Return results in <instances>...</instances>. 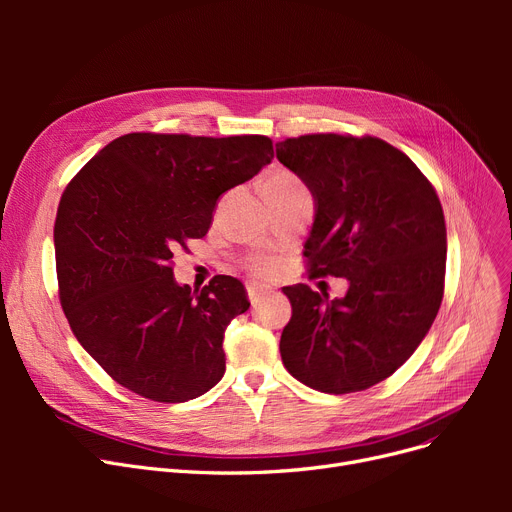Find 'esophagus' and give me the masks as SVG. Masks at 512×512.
Masks as SVG:
<instances>
[{"label": "esophagus", "mask_w": 512, "mask_h": 512, "mask_svg": "<svg viewBox=\"0 0 512 512\" xmlns=\"http://www.w3.org/2000/svg\"><path fill=\"white\" fill-rule=\"evenodd\" d=\"M247 292H249V299L253 305H257L263 297H267V294H272V286L267 284H261V282H249L247 284Z\"/></svg>", "instance_id": "obj_1"}]
</instances>
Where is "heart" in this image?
I'll list each match as a JSON object with an SVG mask.
<instances>
[{
	"mask_svg": "<svg viewBox=\"0 0 512 512\" xmlns=\"http://www.w3.org/2000/svg\"><path fill=\"white\" fill-rule=\"evenodd\" d=\"M267 182L290 184V182H299V180L294 178L292 174H288V172H278V174H274ZM253 272H255L257 276H272V274L276 272V263H274L272 259H257V261L253 263Z\"/></svg>",
	"mask_w": 512,
	"mask_h": 512,
	"instance_id": "obj_1",
	"label": "heart"
}]
</instances>
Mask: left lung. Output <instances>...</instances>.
I'll use <instances>...</instances> for the list:
<instances>
[{
	"label": "left lung",
	"mask_w": 512,
	"mask_h": 512,
	"mask_svg": "<svg viewBox=\"0 0 512 512\" xmlns=\"http://www.w3.org/2000/svg\"><path fill=\"white\" fill-rule=\"evenodd\" d=\"M276 157L315 201L309 274L348 282L342 299L307 284L282 288L292 305L280 338L284 367L326 394L365 390L415 353L438 315L446 272L440 199L382 139L305 134L276 143Z\"/></svg>",
	"instance_id": "obj_1"
}]
</instances>
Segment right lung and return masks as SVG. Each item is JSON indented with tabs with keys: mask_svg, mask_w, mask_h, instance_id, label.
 I'll list each match as a JSON object with an SVG mask.
<instances>
[{
	"mask_svg": "<svg viewBox=\"0 0 512 512\" xmlns=\"http://www.w3.org/2000/svg\"><path fill=\"white\" fill-rule=\"evenodd\" d=\"M274 159L261 134L130 132L105 145L62 195L53 245L60 301L85 351L124 388L186 402L224 378V332L247 290L215 276L178 284L176 249L207 234L220 197Z\"/></svg>",
	"mask_w": 512,
	"mask_h": 512,
	"instance_id": "right-lung-1",
	"label": "right lung"
}]
</instances>
